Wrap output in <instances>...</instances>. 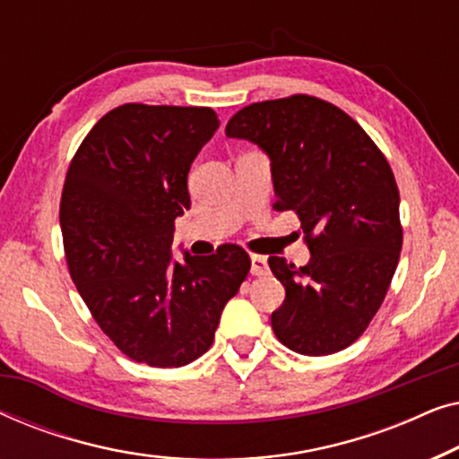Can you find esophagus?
<instances>
[{
    "label": "esophagus",
    "mask_w": 459,
    "mask_h": 459,
    "mask_svg": "<svg viewBox=\"0 0 459 459\" xmlns=\"http://www.w3.org/2000/svg\"><path fill=\"white\" fill-rule=\"evenodd\" d=\"M250 273L263 275L267 273V259L263 255H250Z\"/></svg>",
    "instance_id": "34e87169"
}]
</instances>
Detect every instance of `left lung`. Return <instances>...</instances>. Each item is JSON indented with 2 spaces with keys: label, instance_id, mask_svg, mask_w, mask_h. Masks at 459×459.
<instances>
[{
  "label": "left lung",
  "instance_id": "1",
  "mask_svg": "<svg viewBox=\"0 0 459 459\" xmlns=\"http://www.w3.org/2000/svg\"><path fill=\"white\" fill-rule=\"evenodd\" d=\"M225 135L269 156L273 209L299 217L311 253L303 267L269 256L286 288L272 313L275 336L300 355L347 349L380 309L403 244L385 154L347 112L303 93L238 110Z\"/></svg>",
  "mask_w": 459,
  "mask_h": 459
}]
</instances>
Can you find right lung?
Listing matches in <instances>:
<instances>
[{
  "mask_svg": "<svg viewBox=\"0 0 459 459\" xmlns=\"http://www.w3.org/2000/svg\"><path fill=\"white\" fill-rule=\"evenodd\" d=\"M219 129L204 106L123 104L81 142L60 228L71 278L125 355L181 368L211 349L219 317L247 280L238 244L173 261L175 219L190 209L187 173Z\"/></svg>",
  "mask_w": 459,
  "mask_h": 459,
  "instance_id": "obj_1",
  "label": "right lung"
}]
</instances>
